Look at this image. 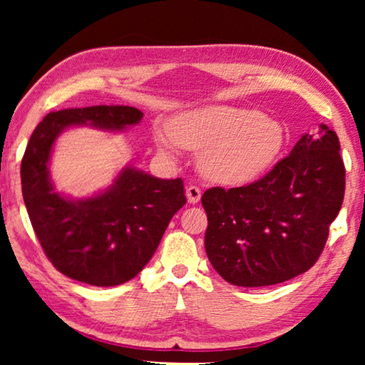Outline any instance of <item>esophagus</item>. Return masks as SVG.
<instances>
[{"label": "esophagus", "instance_id": "esophagus-1", "mask_svg": "<svg viewBox=\"0 0 365 365\" xmlns=\"http://www.w3.org/2000/svg\"><path fill=\"white\" fill-rule=\"evenodd\" d=\"M187 197H188V202H191V205H196V202L201 200V190L195 187V185H190V187L187 188Z\"/></svg>", "mask_w": 365, "mask_h": 365}]
</instances>
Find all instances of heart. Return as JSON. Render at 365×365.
<instances>
[{"label":"heart","instance_id":"b5f03b06","mask_svg":"<svg viewBox=\"0 0 365 365\" xmlns=\"http://www.w3.org/2000/svg\"><path fill=\"white\" fill-rule=\"evenodd\" d=\"M172 141L185 150L202 151L201 164L209 177L225 183H246L264 174L285 146L280 122L252 108L211 104L185 110L169 122ZM159 148L172 141L158 135Z\"/></svg>","mask_w":365,"mask_h":365}]
</instances>
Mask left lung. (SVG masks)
I'll use <instances>...</instances> for the list:
<instances>
[{
	"label": "left lung",
	"mask_w": 365,
	"mask_h": 365,
	"mask_svg": "<svg viewBox=\"0 0 365 365\" xmlns=\"http://www.w3.org/2000/svg\"><path fill=\"white\" fill-rule=\"evenodd\" d=\"M344 177L336 133L320 125L259 180L206 190L205 246L215 272L232 285L252 288L311 269L341 209Z\"/></svg>",
	"instance_id": "left-lung-1"
}]
</instances>
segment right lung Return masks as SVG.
I'll list each match as a JSON object with an SVG mask.
<instances>
[{
  "mask_svg": "<svg viewBox=\"0 0 365 365\" xmlns=\"http://www.w3.org/2000/svg\"><path fill=\"white\" fill-rule=\"evenodd\" d=\"M143 113L130 106H90L49 113L29 140L21 164L22 195L43 251L69 279L93 287L132 280L150 262L185 197L182 178L163 180L123 169L109 190L72 201L54 191L48 160L58 135L90 123L104 130L135 125Z\"/></svg>",
  "mask_w": 365,
  "mask_h": 365,
  "instance_id": "obj_1",
  "label": "right lung"
}]
</instances>
